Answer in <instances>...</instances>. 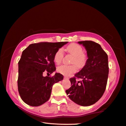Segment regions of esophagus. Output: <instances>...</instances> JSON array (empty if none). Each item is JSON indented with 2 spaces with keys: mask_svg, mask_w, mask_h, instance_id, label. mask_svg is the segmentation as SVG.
Segmentation results:
<instances>
[{
  "mask_svg": "<svg viewBox=\"0 0 126 126\" xmlns=\"http://www.w3.org/2000/svg\"><path fill=\"white\" fill-rule=\"evenodd\" d=\"M64 79H69V77H67V76H64Z\"/></svg>",
  "mask_w": 126,
  "mask_h": 126,
  "instance_id": "obj_1",
  "label": "esophagus"
}]
</instances>
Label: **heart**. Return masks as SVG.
Wrapping results in <instances>:
<instances>
[{
	"label": "heart",
	"instance_id": "heart-1",
	"mask_svg": "<svg viewBox=\"0 0 126 126\" xmlns=\"http://www.w3.org/2000/svg\"><path fill=\"white\" fill-rule=\"evenodd\" d=\"M67 51L74 56L72 61V65H62L57 68L58 72L65 76H69L71 74L76 72L77 67L79 69L82 68L85 66L87 62V57L83 54L82 47L77 44H71L67 47ZM64 57L63 50L62 48L59 49L56 51L54 55V61L59 64L62 61Z\"/></svg>",
	"mask_w": 126,
	"mask_h": 126
}]
</instances>
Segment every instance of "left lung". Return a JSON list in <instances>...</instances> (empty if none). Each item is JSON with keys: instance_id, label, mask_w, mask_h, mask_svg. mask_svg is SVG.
<instances>
[{"instance_id": "8db88e82", "label": "left lung", "mask_w": 126, "mask_h": 126, "mask_svg": "<svg viewBox=\"0 0 126 126\" xmlns=\"http://www.w3.org/2000/svg\"><path fill=\"white\" fill-rule=\"evenodd\" d=\"M86 49L85 66L70 79L71 87L67 90L68 96L81 106H89L101 98L106 89L109 73L107 54L99 44L93 41H79ZM76 78L81 81H77Z\"/></svg>"}]
</instances>
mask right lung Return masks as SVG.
<instances>
[{
  "instance_id": "add662e5",
  "label": "right lung",
  "mask_w": 126,
  "mask_h": 126,
  "mask_svg": "<svg viewBox=\"0 0 126 126\" xmlns=\"http://www.w3.org/2000/svg\"><path fill=\"white\" fill-rule=\"evenodd\" d=\"M68 42L32 44L23 51L18 62V90L20 96L27 104L40 106L48 100L55 83L62 80L63 76L56 73L54 55L58 50Z\"/></svg>"
}]
</instances>
